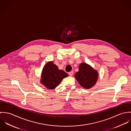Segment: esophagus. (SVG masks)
Instances as JSON below:
<instances>
[{
    "label": "esophagus",
    "instance_id": "obj_1",
    "mask_svg": "<svg viewBox=\"0 0 131 131\" xmlns=\"http://www.w3.org/2000/svg\"><path fill=\"white\" fill-rule=\"evenodd\" d=\"M73 74H74V73L73 71H71L69 73V75H70V76H72L73 75Z\"/></svg>",
    "mask_w": 131,
    "mask_h": 131
}]
</instances>
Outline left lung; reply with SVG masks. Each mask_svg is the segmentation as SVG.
<instances>
[{
  "label": "left lung",
  "mask_w": 131,
  "mask_h": 131,
  "mask_svg": "<svg viewBox=\"0 0 131 131\" xmlns=\"http://www.w3.org/2000/svg\"><path fill=\"white\" fill-rule=\"evenodd\" d=\"M75 77L82 87L90 89L97 81L98 73L89 64L82 62L79 66V71L75 74Z\"/></svg>",
  "instance_id": "left-lung-1"
}]
</instances>
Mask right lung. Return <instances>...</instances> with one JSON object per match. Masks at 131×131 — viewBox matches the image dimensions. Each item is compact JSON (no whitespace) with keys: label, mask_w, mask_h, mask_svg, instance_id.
Masks as SVG:
<instances>
[{"label":"right lung","mask_w":131,"mask_h":131,"mask_svg":"<svg viewBox=\"0 0 131 131\" xmlns=\"http://www.w3.org/2000/svg\"><path fill=\"white\" fill-rule=\"evenodd\" d=\"M68 76L66 72L59 70L52 61L47 62L43 68L40 83L48 89L52 90L58 86L63 78Z\"/></svg>","instance_id":"1"}]
</instances>
